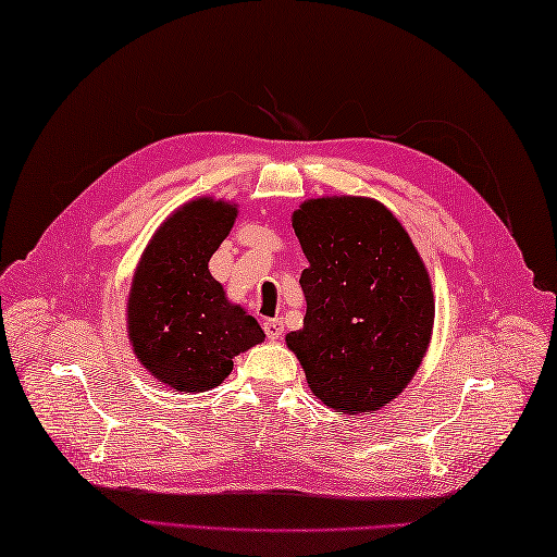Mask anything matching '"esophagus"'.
I'll list each match as a JSON object with an SVG mask.
<instances>
[{"label": "esophagus", "mask_w": 557, "mask_h": 557, "mask_svg": "<svg viewBox=\"0 0 557 557\" xmlns=\"http://www.w3.org/2000/svg\"><path fill=\"white\" fill-rule=\"evenodd\" d=\"M263 330L268 339H280L282 335H285V325H282L280 318H270V321L263 323Z\"/></svg>", "instance_id": "1"}]
</instances>
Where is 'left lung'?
Segmentation results:
<instances>
[{
  "label": "left lung",
  "mask_w": 557,
  "mask_h": 557,
  "mask_svg": "<svg viewBox=\"0 0 557 557\" xmlns=\"http://www.w3.org/2000/svg\"><path fill=\"white\" fill-rule=\"evenodd\" d=\"M309 260L304 327L287 333L311 393L342 413L389 405L429 351L435 297L401 222L366 196L309 198L292 212Z\"/></svg>",
  "instance_id": "left-lung-1"
}]
</instances>
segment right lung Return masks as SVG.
<instances>
[{
    "instance_id": "add662e5",
    "label": "right lung",
    "mask_w": 557,
    "mask_h": 557,
    "mask_svg": "<svg viewBox=\"0 0 557 557\" xmlns=\"http://www.w3.org/2000/svg\"><path fill=\"white\" fill-rule=\"evenodd\" d=\"M239 206L224 198L186 200L150 236L126 301V333L140 366L180 393H206L260 345L253 315L227 299L208 260L230 234Z\"/></svg>"
}]
</instances>
